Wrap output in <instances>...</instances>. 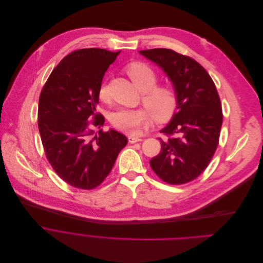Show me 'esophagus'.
<instances>
[{
  "label": "esophagus",
  "instance_id": "34e87169",
  "mask_svg": "<svg viewBox=\"0 0 263 263\" xmlns=\"http://www.w3.org/2000/svg\"><path fill=\"white\" fill-rule=\"evenodd\" d=\"M142 141V139L140 137H136V136H128V142L130 144H134V143H137V142H140Z\"/></svg>",
  "mask_w": 263,
  "mask_h": 263
}]
</instances>
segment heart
<instances>
[{
  "label": "heart",
  "mask_w": 263,
  "mask_h": 263,
  "mask_svg": "<svg viewBox=\"0 0 263 263\" xmlns=\"http://www.w3.org/2000/svg\"><path fill=\"white\" fill-rule=\"evenodd\" d=\"M125 71L136 86L143 91L142 101L148 108H119L110 114V122L117 129L126 134H137L150 122L151 116L156 122L169 120L177 110L178 93L170 85H157L159 76L147 63L132 62L126 65ZM98 97L101 101L109 99L107 82H102L98 88Z\"/></svg>",
  "instance_id": "1"
}]
</instances>
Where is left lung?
Segmentation results:
<instances>
[{
  "instance_id": "8db88e82",
  "label": "left lung",
  "mask_w": 263,
  "mask_h": 263,
  "mask_svg": "<svg viewBox=\"0 0 263 263\" xmlns=\"http://www.w3.org/2000/svg\"><path fill=\"white\" fill-rule=\"evenodd\" d=\"M160 65L178 93V112L161 130V152L152 157L151 169L163 181L179 185L201 175L219 145L223 123L221 100L216 85L193 58L168 48L140 50Z\"/></svg>"
}]
</instances>
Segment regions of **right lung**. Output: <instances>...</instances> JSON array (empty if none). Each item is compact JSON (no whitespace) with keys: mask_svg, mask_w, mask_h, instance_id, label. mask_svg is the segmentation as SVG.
Returning <instances> with one entry per match:
<instances>
[{"mask_svg":"<svg viewBox=\"0 0 263 263\" xmlns=\"http://www.w3.org/2000/svg\"><path fill=\"white\" fill-rule=\"evenodd\" d=\"M119 51L82 48L71 51L45 82L38 103V128L51 168L69 185L93 190L110 174L127 144L122 134L98 130V88Z\"/></svg>","mask_w":263,"mask_h":263,"instance_id":"add662e5","label":"right lung"}]
</instances>
